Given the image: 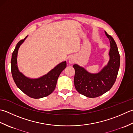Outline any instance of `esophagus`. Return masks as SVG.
Listing matches in <instances>:
<instances>
[{
  "label": "esophagus",
  "mask_w": 133,
  "mask_h": 133,
  "mask_svg": "<svg viewBox=\"0 0 133 133\" xmlns=\"http://www.w3.org/2000/svg\"><path fill=\"white\" fill-rule=\"evenodd\" d=\"M75 61V57H73V56L70 57L69 58V63L70 64H72V63H74Z\"/></svg>",
  "instance_id": "esophagus-1"
}]
</instances>
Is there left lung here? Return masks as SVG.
Masks as SVG:
<instances>
[{
    "mask_svg": "<svg viewBox=\"0 0 133 133\" xmlns=\"http://www.w3.org/2000/svg\"><path fill=\"white\" fill-rule=\"evenodd\" d=\"M104 32L110 43V59L106 65L96 74L89 73L77 64L73 66L75 70L76 89L78 93L90 98L98 97L109 91L115 82L119 69L120 56L117 45L113 38Z\"/></svg>",
    "mask_w": 133,
    "mask_h": 133,
    "instance_id": "8db88e82",
    "label": "left lung"
}]
</instances>
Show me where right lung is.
Returning <instances> with one entry per match:
<instances>
[{
	"instance_id": "right-lung-1",
	"label": "right lung",
	"mask_w": 133,
	"mask_h": 133,
	"mask_svg": "<svg viewBox=\"0 0 133 133\" xmlns=\"http://www.w3.org/2000/svg\"><path fill=\"white\" fill-rule=\"evenodd\" d=\"M27 37L18 43L13 51L11 60V74L16 85L23 93L31 98H42L49 95L55 90L59 75L66 66V62L65 61L58 64L47 74L39 78L26 77L18 69L17 56L19 48Z\"/></svg>"
}]
</instances>
